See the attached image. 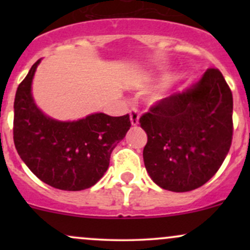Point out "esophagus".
<instances>
[{
  "mask_svg": "<svg viewBox=\"0 0 250 250\" xmlns=\"http://www.w3.org/2000/svg\"><path fill=\"white\" fill-rule=\"evenodd\" d=\"M130 123L131 125H139V111L136 109H131L130 110Z\"/></svg>",
  "mask_w": 250,
  "mask_h": 250,
  "instance_id": "esophagus-1",
  "label": "esophagus"
}]
</instances>
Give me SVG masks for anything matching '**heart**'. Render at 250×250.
Returning a JSON list of instances; mask_svg holds the SVG:
<instances>
[{
    "label": "heart",
    "instance_id": "b5f03b06",
    "mask_svg": "<svg viewBox=\"0 0 250 250\" xmlns=\"http://www.w3.org/2000/svg\"><path fill=\"white\" fill-rule=\"evenodd\" d=\"M169 91V85L162 84L160 87L155 88L150 94H149V101L151 103H159L161 102L166 96L168 95Z\"/></svg>",
    "mask_w": 250,
    "mask_h": 250
}]
</instances>
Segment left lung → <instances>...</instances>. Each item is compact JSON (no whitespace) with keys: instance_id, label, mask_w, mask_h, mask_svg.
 I'll use <instances>...</instances> for the list:
<instances>
[{"instance_id":"8db88e82","label":"left lung","mask_w":250,"mask_h":250,"mask_svg":"<svg viewBox=\"0 0 250 250\" xmlns=\"http://www.w3.org/2000/svg\"><path fill=\"white\" fill-rule=\"evenodd\" d=\"M148 141L143 161L151 180L183 193L205 185L219 170L233 139V95L217 69L175 93L140 119Z\"/></svg>"}]
</instances>
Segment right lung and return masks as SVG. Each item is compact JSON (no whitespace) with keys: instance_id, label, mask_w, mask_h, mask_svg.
Instances as JSON below:
<instances>
[{"instance_id":"right-lung-1","label":"right lung","mask_w":250,"mask_h":250,"mask_svg":"<svg viewBox=\"0 0 250 250\" xmlns=\"http://www.w3.org/2000/svg\"><path fill=\"white\" fill-rule=\"evenodd\" d=\"M17 88L14 143L34 174L51 187L77 191L93 187L109 167L110 154L130 128L129 115L95 113L76 121L51 119L36 105L31 84L37 65Z\"/></svg>"}]
</instances>
